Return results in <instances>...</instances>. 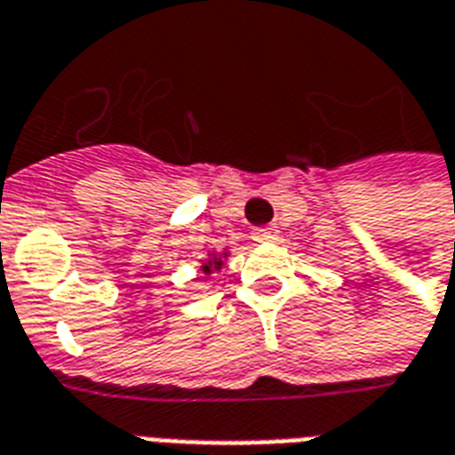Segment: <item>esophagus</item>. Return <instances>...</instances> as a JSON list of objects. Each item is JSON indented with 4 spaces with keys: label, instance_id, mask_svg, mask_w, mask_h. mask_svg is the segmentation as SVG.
I'll return each instance as SVG.
<instances>
[{
    "label": "esophagus",
    "instance_id": "obj_1",
    "mask_svg": "<svg viewBox=\"0 0 455 455\" xmlns=\"http://www.w3.org/2000/svg\"><path fill=\"white\" fill-rule=\"evenodd\" d=\"M275 236H277V231H275V228L260 227L253 231V238L255 241H260V243H265V241H275Z\"/></svg>",
    "mask_w": 455,
    "mask_h": 455
}]
</instances>
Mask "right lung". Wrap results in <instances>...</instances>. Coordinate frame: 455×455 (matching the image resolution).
I'll list each match as a JSON object with an SVG mask.
<instances>
[{"mask_svg": "<svg viewBox=\"0 0 455 455\" xmlns=\"http://www.w3.org/2000/svg\"><path fill=\"white\" fill-rule=\"evenodd\" d=\"M224 255H227V253H224ZM221 265H224V262H221V258H219V255L212 253L210 260H207V262H204V265H202V272H204V275H210L212 270H219Z\"/></svg>", "mask_w": 455, "mask_h": 455, "instance_id": "obj_1", "label": "right lung"}]
</instances>
